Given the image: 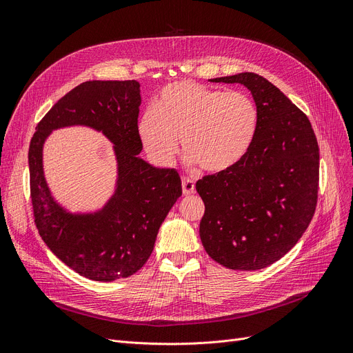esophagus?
I'll return each instance as SVG.
<instances>
[{"label": "esophagus", "instance_id": "34e87169", "mask_svg": "<svg viewBox=\"0 0 353 353\" xmlns=\"http://www.w3.org/2000/svg\"><path fill=\"white\" fill-rule=\"evenodd\" d=\"M181 189H183V194H184V196H190V194H193V193L196 192L194 183H193L190 179H183Z\"/></svg>", "mask_w": 353, "mask_h": 353}]
</instances>
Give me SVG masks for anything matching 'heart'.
Listing matches in <instances>:
<instances>
[{
	"mask_svg": "<svg viewBox=\"0 0 353 353\" xmlns=\"http://www.w3.org/2000/svg\"><path fill=\"white\" fill-rule=\"evenodd\" d=\"M257 110L240 91L210 88L192 80L167 84L139 117L137 133L147 154L170 165L181 150L189 164L208 173L230 169L253 140Z\"/></svg>",
	"mask_w": 353,
	"mask_h": 353,
	"instance_id": "obj_1",
	"label": "heart"
}]
</instances>
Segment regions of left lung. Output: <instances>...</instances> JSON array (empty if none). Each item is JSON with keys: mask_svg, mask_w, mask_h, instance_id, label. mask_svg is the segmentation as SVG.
Here are the masks:
<instances>
[{"mask_svg": "<svg viewBox=\"0 0 353 353\" xmlns=\"http://www.w3.org/2000/svg\"><path fill=\"white\" fill-rule=\"evenodd\" d=\"M209 81L245 85L256 104L257 125L242 159L196 183L205 201L201 243L221 266L265 269L298 243L313 217L318 141L307 117L259 74L240 72Z\"/></svg>", "mask_w": 353, "mask_h": 353, "instance_id": "left-lung-1", "label": "left lung"}]
</instances>
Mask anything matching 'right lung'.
<instances>
[{"instance_id": "right-lung-1", "label": "right lung", "mask_w": 353, "mask_h": 353, "mask_svg": "<svg viewBox=\"0 0 353 353\" xmlns=\"http://www.w3.org/2000/svg\"><path fill=\"white\" fill-rule=\"evenodd\" d=\"M140 83L85 81L60 99L35 127L28 165L37 229L48 249L74 272L97 282L132 276L150 257L159 229L181 196L174 169L140 157ZM85 126L114 144L115 190L99 210L71 212L53 196L43 172L52 131Z\"/></svg>"}]
</instances>
